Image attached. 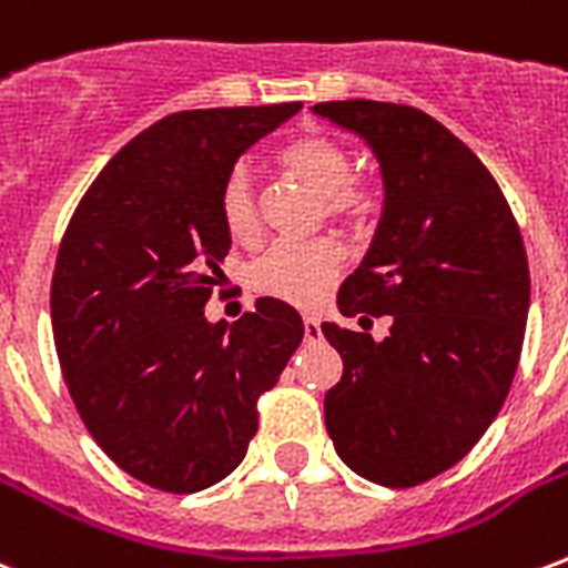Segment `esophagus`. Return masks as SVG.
<instances>
[{"mask_svg": "<svg viewBox=\"0 0 568 568\" xmlns=\"http://www.w3.org/2000/svg\"><path fill=\"white\" fill-rule=\"evenodd\" d=\"M303 336H306V342L322 339V324H318V318H313V315L303 318Z\"/></svg>", "mask_w": 568, "mask_h": 568, "instance_id": "esophagus-1", "label": "esophagus"}]
</instances>
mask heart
<instances>
[{
    "label": "heart",
    "mask_w": 568,
    "mask_h": 568,
    "mask_svg": "<svg viewBox=\"0 0 568 568\" xmlns=\"http://www.w3.org/2000/svg\"><path fill=\"white\" fill-rule=\"evenodd\" d=\"M283 163L294 179H301L318 196L327 199V211L342 216H363L372 199L366 190L352 187V158L339 142L327 136H301L280 151ZM220 220L232 241H253L258 235V214H255L253 187L246 169H232L220 187ZM345 250L331 237L313 241H280L267 246L246 271V283L255 292L280 301L313 306L327 294L339 274Z\"/></svg>",
    "instance_id": "heart-1"
}]
</instances>
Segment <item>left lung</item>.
Here are the masks:
<instances>
[{"instance_id": "obj_1", "label": "left lung", "mask_w": 568, "mask_h": 568, "mask_svg": "<svg viewBox=\"0 0 568 568\" xmlns=\"http://www.w3.org/2000/svg\"><path fill=\"white\" fill-rule=\"evenodd\" d=\"M313 112L369 145L384 184L372 244L336 306L393 318L381 342L322 324L342 354L327 435L363 479L419 486L474 449L513 387L530 310L521 232L483 160L426 112L381 101Z\"/></svg>"}]
</instances>
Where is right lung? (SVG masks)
<instances>
[{
    "label": "right lung",
    "mask_w": 568,
    "mask_h": 568,
    "mask_svg": "<svg viewBox=\"0 0 568 568\" xmlns=\"http://www.w3.org/2000/svg\"><path fill=\"white\" fill-rule=\"evenodd\" d=\"M301 103L166 115L103 166L55 258L50 313L89 435L145 486L190 495L235 470L255 402L303 339L294 306L258 297L229 327L205 303L232 237L220 187Z\"/></svg>",
    "instance_id": "right-lung-1"
}]
</instances>
